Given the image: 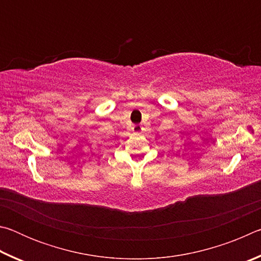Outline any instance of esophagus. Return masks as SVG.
<instances>
[{
  "mask_svg": "<svg viewBox=\"0 0 261 261\" xmlns=\"http://www.w3.org/2000/svg\"><path fill=\"white\" fill-rule=\"evenodd\" d=\"M143 130H144V126H141V125H136L135 126V131H137V132L143 131Z\"/></svg>",
  "mask_w": 261,
  "mask_h": 261,
  "instance_id": "1",
  "label": "esophagus"
}]
</instances>
